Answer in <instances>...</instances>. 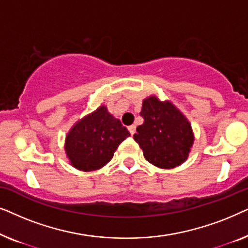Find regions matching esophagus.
Returning <instances> with one entry per match:
<instances>
[{"mask_svg": "<svg viewBox=\"0 0 248 248\" xmlns=\"http://www.w3.org/2000/svg\"><path fill=\"white\" fill-rule=\"evenodd\" d=\"M135 130H137V127H135V125H131V126H128V131H130L131 135H134Z\"/></svg>", "mask_w": 248, "mask_h": 248, "instance_id": "1", "label": "esophagus"}]
</instances>
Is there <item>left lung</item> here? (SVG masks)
Returning a JSON list of instances; mask_svg holds the SVG:
<instances>
[{"mask_svg":"<svg viewBox=\"0 0 248 248\" xmlns=\"http://www.w3.org/2000/svg\"><path fill=\"white\" fill-rule=\"evenodd\" d=\"M140 115L143 124L137 127L133 139L150 164L170 169L188 157L194 141L192 127L174 105L161 103L155 96L143 100Z\"/></svg>","mask_w":248,"mask_h":248,"instance_id":"1","label":"left lung"}]
</instances>
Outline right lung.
Masks as SVG:
<instances>
[{
  "mask_svg": "<svg viewBox=\"0 0 248 248\" xmlns=\"http://www.w3.org/2000/svg\"><path fill=\"white\" fill-rule=\"evenodd\" d=\"M127 137V128L101 106L71 128L65 141L66 155L79 170H96L113 158Z\"/></svg>",
  "mask_w": 248,
  "mask_h": 248,
  "instance_id": "1",
  "label": "right lung"
}]
</instances>
